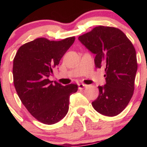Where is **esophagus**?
I'll return each mask as SVG.
<instances>
[{
    "mask_svg": "<svg viewBox=\"0 0 147 147\" xmlns=\"http://www.w3.org/2000/svg\"><path fill=\"white\" fill-rule=\"evenodd\" d=\"M78 87H79L80 90H83V89L85 88V87H87V85L84 84H78Z\"/></svg>",
    "mask_w": 147,
    "mask_h": 147,
    "instance_id": "34e87169",
    "label": "esophagus"
}]
</instances>
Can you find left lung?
I'll return each mask as SVG.
<instances>
[{"label": "left lung", "instance_id": "obj_1", "mask_svg": "<svg viewBox=\"0 0 147 147\" xmlns=\"http://www.w3.org/2000/svg\"><path fill=\"white\" fill-rule=\"evenodd\" d=\"M78 39L95 55L96 67H105L106 84L98 87V97L92 102V107L105 116L119 115L134 93L137 70L134 45L121 30L103 26L94 28Z\"/></svg>", "mask_w": 147, "mask_h": 147}]
</instances>
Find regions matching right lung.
Masks as SVG:
<instances>
[{
	"label": "right lung",
	"mask_w": 147,
	"mask_h": 147,
	"mask_svg": "<svg viewBox=\"0 0 147 147\" xmlns=\"http://www.w3.org/2000/svg\"><path fill=\"white\" fill-rule=\"evenodd\" d=\"M75 40V37L60 41L37 38L20 46L13 60L18 95L31 115L43 124H55L64 118L69 96L78 91V84L63 86L48 79Z\"/></svg>",
	"instance_id": "right-lung-1"
}]
</instances>
